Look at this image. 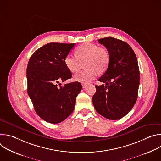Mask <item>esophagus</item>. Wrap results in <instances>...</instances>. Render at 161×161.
<instances>
[{"label": "esophagus", "instance_id": "obj_1", "mask_svg": "<svg viewBox=\"0 0 161 161\" xmlns=\"http://www.w3.org/2000/svg\"><path fill=\"white\" fill-rule=\"evenodd\" d=\"M82 87H83V88H86V85L82 84Z\"/></svg>", "mask_w": 161, "mask_h": 161}]
</instances>
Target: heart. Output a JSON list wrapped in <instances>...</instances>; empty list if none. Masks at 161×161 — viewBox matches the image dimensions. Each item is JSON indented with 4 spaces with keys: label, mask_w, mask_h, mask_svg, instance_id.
<instances>
[{
    "label": "heart",
    "mask_w": 161,
    "mask_h": 161,
    "mask_svg": "<svg viewBox=\"0 0 161 161\" xmlns=\"http://www.w3.org/2000/svg\"><path fill=\"white\" fill-rule=\"evenodd\" d=\"M75 53L76 55L68 54L64 58L68 69L73 73H77L83 67L84 63L85 67L88 68L75 76L73 79L76 81L88 83L93 80L99 73H104L109 65L108 52L95 44L83 43L76 48Z\"/></svg>",
    "instance_id": "obj_1"
}]
</instances>
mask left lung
Wrapping results in <instances>:
<instances>
[{"label":"left lung","instance_id":"left-lung-1","mask_svg":"<svg viewBox=\"0 0 161 161\" xmlns=\"http://www.w3.org/2000/svg\"><path fill=\"white\" fill-rule=\"evenodd\" d=\"M107 48L109 63L98 81L106 85H96L92 97L98 113L109 120H119L132 109L140 85V71L136 56L125 42L112 37L98 39Z\"/></svg>","mask_w":161,"mask_h":161}]
</instances>
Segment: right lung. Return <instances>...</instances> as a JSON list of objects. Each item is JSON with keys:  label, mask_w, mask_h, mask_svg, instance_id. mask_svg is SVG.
Listing matches in <instances>:
<instances>
[{"label": "right lung", "mask_w": 161, "mask_h": 161, "mask_svg": "<svg viewBox=\"0 0 161 161\" xmlns=\"http://www.w3.org/2000/svg\"><path fill=\"white\" fill-rule=\"evenodd\" d=\"M74 46L75 43L45 44L32 54L27 65L28 95L38 116L48 123H60L70 115L82 89L76 81L57 85L72 77L64 58Z\"/></svg>", "instance_id": "add662e5"}]
</instances>
